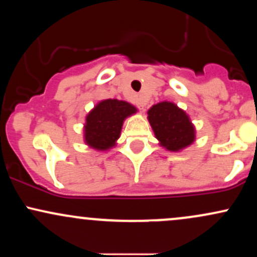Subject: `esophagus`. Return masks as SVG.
I'll return each instance as SVG.
<instances>
[{
	"label": "esophagus",
	"instance_id": "1",
	"mask_svg": "<svg viewBox=\"0 0 257 257\" xmlns=\"http://www.w3.org/2000/svg\"><path fill=\"white\" fill-rule=\"evenodd\" d=\"M146 104H147V101H146L145 99L143 98V96H139V98L137 99V106H138V108H139V110H141V111H145Z\"/></svg>",
	"mask_w": 257,
	"mask_h": 257
}]
</instances>
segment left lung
I'll return each mask as SVG.
<instances>
[{"instance_id": "1", "label": "left lung", "mask_w": 257, "mask_h": 257, "mask_svg": "<svg viewBox=\"0 0 257 257\" xmlns=\"http://www.w3.org/2000/svg\"><path fill=\"white\" fill-rule=\"evenodd\" d=\"M147 113L156 138L169 151H180L194 141L193 124L185 111L173 102L153 105Z\"/></svg>"}]
</instances>
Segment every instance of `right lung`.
<instances>
[{"label": "right lung", "mask_w": 257, "mask_h": 257, "mask_svg": "<svg viewBox=\"0 0 257 257\" xmlns=\"http://www.w3.org/2000/svg\"><path fill=\"white\" fill-rule=\"evenodd\" d=\"M137 108L125 101L107 99L99 102L85 118L84 140L96 150H108L119 138L123 120Z\"/></svg>", "instance_id": "right-lung-1"}]
</instances>
